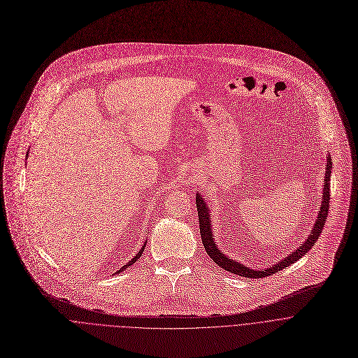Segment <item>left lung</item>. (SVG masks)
<instances>
[{
  "label": "left lung",
  "mask_w": 358,
  "mask_h": 358,
  "mask_svg": "<svg viewBox=\"0 0 358 358\" xmlns=\"http://www.w3.org/2000/svg\"><path fill=\"white\" fill-rule=\"evenodd\" d=\"M330 175H331V159L327 157V166H326V176H324V187H323V200H322V207L319 211V216L316 219V223L313 226V230L310 231V236L308 237V240L292 254H289L287 258L280 259L278 264H275L271 268L262 269V271H254L251 268H247L245 265H241L238 262H236L234 259H230L229 257H226L224 254H222V251L217 248L216 243L213 240L211 236V230H210V214H208V208L206 206V201L197 194L196 197V207H197V216H199V226H200V237H201V243L203 247L206 250V252L208 254V257L216 262L219 266L224 268L226 271L240 275V276H245V278H264V276H269L278 271H282L283 268L289 266L291 264L296 262L298 259H301L317 241V238L322 234V230L324 227V223L327 220V214H329V201H330Z\"/></svg>",
  "instance_id": "1"
}]
</instances>
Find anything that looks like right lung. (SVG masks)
Returning <instances> with one entry per match:
<instances>
[{
    "label": "right lung",
    "instance_id": "add662e5",
    "mask_svg": "<svg viewBox=\"0 0 358 358\" xmlns=\"http://www.w3.org/2000/svg\"><path fill=\"white\" fill-rule=\"evenodd\" d=\"M144 248H145V247H142V248H141V251H139V252H138V254H136V255H135V257H134V258H132L127 265H124L121 269H118V271H117V273H118V272H121V271H124V269H125V268H128L129 265H132V264H134V262H135V261L142 255V252H144Z\"/></svg>",
    "mask_w": 358,
    "mask_h": 358
}]
</instances>
